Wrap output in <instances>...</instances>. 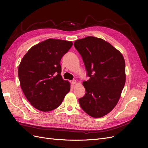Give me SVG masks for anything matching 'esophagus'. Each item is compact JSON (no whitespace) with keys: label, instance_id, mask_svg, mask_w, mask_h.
I'll list each match as a JSON object with an SVG mask.
<instances>
[{"label":"esophagus","instance_id":"esophagus-1","mask_svg":"<svg viewBox=\"0 0 148 148\" xmlns=\"http://www.w3.org/2000/svg\"><path fill=\"white\" fill-rule=\"evenodd\" d=\"M77 81H76L75 79H73V81L71 82V83H72V84H73V85H74V84H77Z\"/></svg>","mask_w":148,"mask_h":148}]
</instances>
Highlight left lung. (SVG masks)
<instances>
[{
	"mask_svg": "<svg viewBox=\"0 0 148 148\" xmlns=\"http://www.w3.org/2000/svg\"><path fill=\"white\" fill-rule=\"evenodd\" d=\"M74 46L82 57L89 77L83 83L86 94L79 99V105L89 115L102 117L117 105L124 88V58L110 43L96 37L78 39Z\"/></svg>",
	"mask_w": 148,
	"mask_h": 148,
	"instance_id": "8db88e82",
	"label": "left lung"
}]
</instances>
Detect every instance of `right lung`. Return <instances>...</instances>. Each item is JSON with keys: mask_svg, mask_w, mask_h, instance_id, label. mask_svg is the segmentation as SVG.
Masks as SVG:
<instances>
[{"mask_svg": "<svg viewBox=\"0 0 148 148\" xmlns=\"http://www.w3.org/2000/svg\"><path fill=\"white\" fill-rule=\"evenodd\" d=\"M71 41L48 39L31 47L22 59L18 74L21 88L34 108L49 112L57 108L70 90L61 76L62 57Z\"/></svg>", "mask_w": 148, "mask_h": 148, "instance_id": "1", "label": "right lung"}]
</instances>
